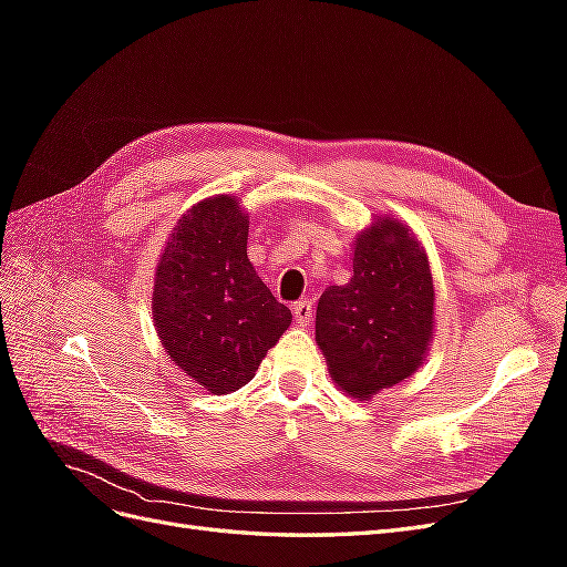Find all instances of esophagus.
<instances>
[{"label": "esophagus", "mask_w": 567, "mask_h": 567, "mask_svg": "<svg viewBox=\"0 0 567 567\" xmlns=\"http://www.w3.org/2000/svg\"><path fill=\"white\" fill-rule=\"evenodd\" d=\"M290 310H293V317H296L298 326H307L312 321V302L310 300H300V302L290 307Z\"/></svg>", "instance_id": "esophagus-1"}]
</instances>
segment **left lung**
Wrapping results in <instances>:
<instances>
[{
  "label": "left lung",
  "mask_w": 567,
  "mask_h": 567,
  "mask_svg": "<svg viewBox=\"0 0 567 567\" xmlns=\"http://www.w3.org/2000/svg\"><path fill=\"white\" fill-rule=\"evenodd\" d=\"M315 329L333 383L354 400H371L423 367L435 333V286L409 225L375 215L357 234L352 277L323 290Z\"/></svg>",
  "instance_id": "8db88e82"
}]
</instances>
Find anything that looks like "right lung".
<instances>
[{"mask_svg":"<svg viewBox=\"0 0 567 567\" xmlns=\"http://www.w3.org/2000/svg\"><path fill=\"white\" fill-rule=\"evenodd\" d=\"M248 225L238 196L194 203L167 236L153 274L161 346L210 394L250 383L293 319L248 260Z\"/></svg>","mask_w":567,"mask_h":567,"instance_id":"obj_1","label":"right lung"}]
</instances>
